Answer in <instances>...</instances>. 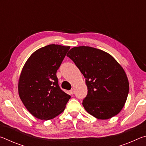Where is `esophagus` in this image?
<instances>
[{
	"label": "esophagus",
	"mask_w": 146,
	"mask_h": 146,
	"mask_svg": "<svg viewBox=\"0 0 146 146\" xmlns=\"http://www.w3.org/2000/svg\"><path fill=\"white\" fill-rule=\"evenodd\" d=\"M70 93L71 94V95H73V94L74 93V92H75V91H74V89H71V90L70 91Z\"/></svg>",
	"instance_id": "34e87169"
}]
</instances>
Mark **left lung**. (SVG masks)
<instances>
[{"instance_id": "obj_1", "label": "left lung", "mask_w": 146, "mask_h": 146, "mask_svg": "<svg viewBox=\"0 0 146 146\" xmlns=\"http://www.w3.org/2000/svg\"><path fill=\"white\" fill-rule=\"evenodd\" d=\"M86 78L88 95L82 105L98 119L117 115L129 93V82L117 61L102 50L89 46L75 47L67 54Z\"/></svg>"}]
</instances>
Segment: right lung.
I'll list each match as a JSON object with an SVG mask.
<instances>
[{
	"mask_svg": "<svg viewBox=\"0 0 146 146\" xmlns=\"http://www.w3.org/2000/svg\"><path fill=\"white\" fill-rule=\"evenodd\" d=\"M70 46L49 44L35 51L20 76L19 97L28 111L40 120L55 118L66 108L71 96L59 87L56 71Z\"/></svg>",
	"mask_w": 146,
	"mask_h": 146,
	"instance_id": "obj_1",
	"label": "right lung"
}]
</instances>
